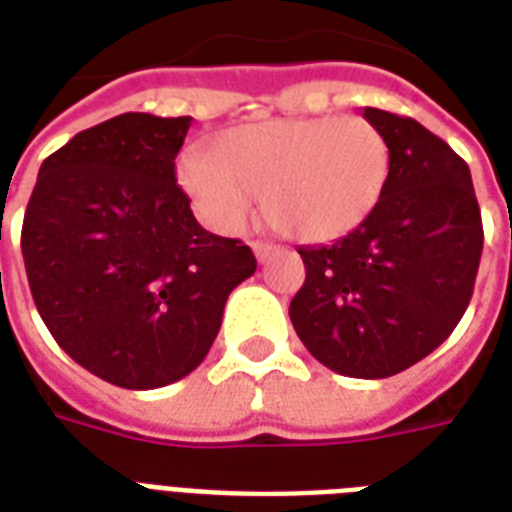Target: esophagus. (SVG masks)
<instances>
[{
  "label": "esophagus",
  "instance_id": "1",
  "mask_svg": "<svg viewBox=\"0 0 512 512\" xmlns=\"http://www.w3.org/2000/svg\"><path fill=\"white\" fill-rule=\"evenodd\" d=\"M252 249H255V257L260 260V263L271 260V255L276 252V247H273V244H268V241H255V244H252Z\"/></svg>",
  "mask_w": 512,
  "mask_h": 512
}]
</instances>
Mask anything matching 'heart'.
<instances>
[{
    "mask_svg": "<svg viewBox=\"0 0 512 512\" xmlns=\"http://www.w3.org/2000/svg\"><path fill=\"white\" fill-rule=\"evenodd\" d=\"M390 175L388 140L364 116H300L241 124L212 154L185 151L177 183L207 228L239 236L260 207L281 233L335 241L380 204Z\"/></svg>",
    "mask_w": 512,
    "mask_h": 512,
    "instance_id": "b5f03b06",
    "label": "heart"
}]
</instances>
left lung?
Listing matches in <instances>:
<instances>
[{"instance_id":"left-lung-1","label":"left lung","mask_w":512,"mask_h":512,"mask_svg":"<svg viewBox=\"0 0 512 512\" xmlns=\"http://www.w3.org/2000/svg\"><path fill=\"white\" fill-rule=\"evenodd\" d=\"M385 135L380 204L329 247H300L305 284L289 319L332 372L382 380L452 335L476 284L484 225L468 164L409 116L364 108Z\"/></svg>"}]
</instances>
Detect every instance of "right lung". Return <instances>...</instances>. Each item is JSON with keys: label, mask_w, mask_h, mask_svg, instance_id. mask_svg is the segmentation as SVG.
I'll use <instances>...</instances> for the list:
<instances>
[{"label": "right lung", "mask_w": 512, "mask_h": 512, "mask_svg": "<svg viewBox=\"0 0 512 512\" xmlns=\"http://www.w3.org/2000/svg\"><path fill=\"white\" fill-rule=\"evenodd\" d=\"M191 116L122 114L39 167L20 249L36 311L100 380L154 390L212 348L225 300L257 260L204 231L175 180Z\"/></svg>", "instance_id": "add662e5"}]
</instances>
